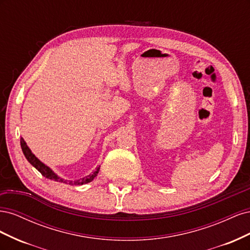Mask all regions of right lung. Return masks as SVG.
<instances>
[{
	"label": "right lung",
	"instance_id": "add662e5",
	"mask_svg": "<svg viewBox=\"0 0 250 250\" xmlns=\"http://www.w3.org/2000/svg\"><path fill=\"white\" fill-rule=\"evenodd\" d=\"M21 150H22V153H24V155L26 156L28 162H29L30 164H31L36 170H39V171L42 173V176L47 177V178H49V179H51V180L59 181V183L69 184V185H71V186H74V185H75V186H77V185H84V184L90 183V181H92V180L97 176V174H98V172H99V169H100V167L97 168V170H96L94 173L89 174V175L85 176L84 178H81V179H79V180H75V181L63 180L62 178L58 177L54 172H53L49 167H47L46 165L42 164V163L39 160V158H37V157L31 152V150H30L29 147L26 145V143H25V141H24V139H22V138H21Z\"/></svg>",
	"mask_w": 250,
	"mask_h": 250
}]
</instances>
